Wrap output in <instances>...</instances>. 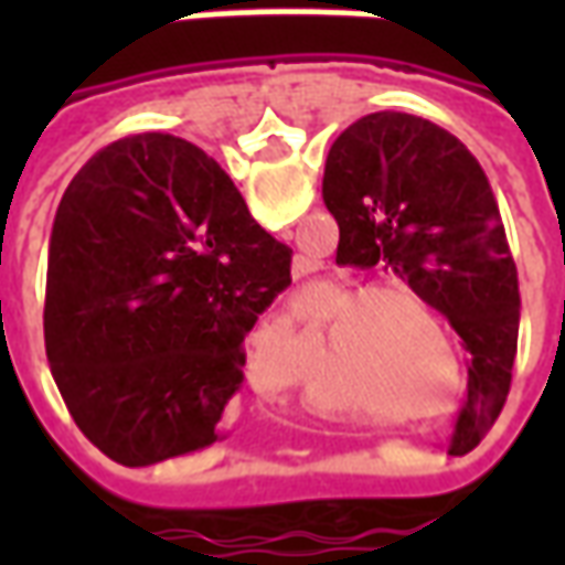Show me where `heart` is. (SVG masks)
<instances>
[{"instance_id":"obj_1","label":"heart","mask_w":565,"mask_h":565,"mask_svg":"<svg viewBox=\"0 0 565 565\" xmlns=\"http://www.w3.org/2000/svg\"><path fill=\"white\" fill-rule=\"evenodd\" d=\"M299 308L306 318H323V342L384 396L420 399L438 379V342L450 351L448 323L438 308L405 284L360 287L344 275L302 296ZM284 330L294 332L296 320L284 318Z\"/></svg>"}]
</instances>
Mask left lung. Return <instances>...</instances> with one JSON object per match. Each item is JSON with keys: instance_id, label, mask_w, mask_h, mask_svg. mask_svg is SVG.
<instances>
[{"instance_id": "left-lung-1", "label": "left lung", "mask_w": 565, "mask_h": 565, "mask_svg": "<svg viewBox=\"0 0 565 565\" xmlns=\"http://www.w3.org/2000/svg\"><path fill=\"white\" fill-rule=\"evenodd\" d=\"M323 202L339 223L335 263L384 259L450 320L472 354L454 448L472 450L505 405L521 294L484 169L424 117L375 111L332 141Z\"/></svg>"}]
</instances>
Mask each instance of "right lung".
<instances>
[{
  "instance_id": "obj_1",
  "label": "right lung",
  "mask_w": 565,
  "mask_h": 565,
  "mask_svg": "<svg viewBox=\"0 0 565 565\" xmlns=\"http://www.w3.org/2000/svg\"><path fill=\"white\" fill-rule=\"evenodd\" d=\"M290 254L190 141L145 132L90 157L56 209L44 299V351L81 433L132 469L211 445Z\"/></svg>"
}]
</instances>
